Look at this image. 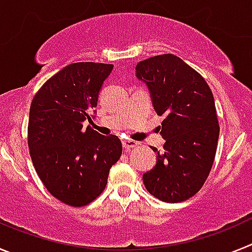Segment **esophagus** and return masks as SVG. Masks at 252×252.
Masks as SVG:
<instances>
[{"instance_id":"esophagus-1","label":"esophagus","mask_w":252,"mask_h":252,"mask_svg":"<svg viewBox=\"0 0 252 252\" xmlns=\"http://www.w3.org/2000/svg\"><path fill=\"white\" fill-rule=\"evenodd\" d=\"M122 146H124L125 150H130V149L137 146V142L133 141V140H124L122 141Z\"/></svg>"}]
</instances>
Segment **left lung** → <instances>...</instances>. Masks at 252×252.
<instances>
[{"label": "left lung", "mask_w": 252, "mask_h": 252, "mask_svg": "<svg viewBox=\"0 0 252 252\" xmlns=\"http://www.w3.org/2000/svg\"><path fill=\"white\" fill-rule=\"evenodd\" d=\"M136 77L148 86L154 110L164 116V153L153 148L157 165L142 175L144 184L162 202L187 201L203 187L216 157L220 125L212 91L174 54L142 60Z\"/></svg>", "instance_id": "obj_1"}]
</instances>
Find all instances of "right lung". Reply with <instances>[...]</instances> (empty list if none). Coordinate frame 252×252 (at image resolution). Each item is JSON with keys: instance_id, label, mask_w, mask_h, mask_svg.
<instances>
[{"instance_id": "right-lung-1", "label": "right lung", "mask_w": 252, "mask_h": 252, "mask_svg": "<svg viewBox=\"0 0 252 252\" xmlns=\"http://www.w3.org/2000/svg\"><path fill=\"white\" fill-rule=\"evenodd\" d=\"M112 64L66 65L37 91L30 106L28 144L37 175L53 197L72 207L94 201L122 154L116 135L83 128L97 107ZM95 112V111H93Z\"/></svg>"}]
</instances>
